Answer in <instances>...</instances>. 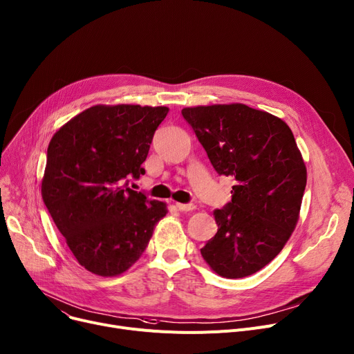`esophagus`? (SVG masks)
I'll return each mask as SVG.
<instances>
[{"instance_id":"34e87169","label":"esophagus","mask_w":354,"mask_h":354,"mask_svg":"<svg viewBox=\"0 0 354 354\" xmlns=\"http://www.w3.org/2000/svg\"><path fill=\"white\" fill-rule=\"evenodd\" d=\"M176 207L182 212H189V210H194L196 206L194 203H176Z\"/></svg>"}]
</instances>
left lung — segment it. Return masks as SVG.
I'll list each match as a JSON object with an SVG mask.
<instances>
[{
	"label": "left lung",
	"instance_id": "left-lung-1",
	"mask_svg": "<svg viewBox=\"0 0 354 354\" xmlns=\"http://www.w3.org/2000/svg\"><path fill=\"white\" fill-rule=\"evenodd\" d=\"M182 115L219 175L234 179L232 201L214 216L218 232L201 253L219 276L256 273L296 227L306 167L290 128L243 104L183 108Z\"/></svg>",
	"mask_w": 354,
	"mask_h": 354
}]
</instances>
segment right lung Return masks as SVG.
Wrapping results in <instances>:
<instances>
[{
	"mask_svg": "<svg viewBox=\"0 0 354 354\" xmlns=\"http://www.w3.org/2000/svg\"><path fill=\"white\" fill-rule=\"evenodd\" d=\"M167 106L95 105L74 116L46 151L42 199L86 270L116 276L147 249L167 205L128 186L145 174Z\"/></svg>",
	"mask_w": 354,
	"mask_h": 354,
	"instance_id": "right-lung-1",
	"label": "right lung"
}]
</instances>
